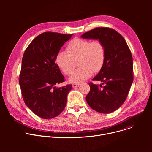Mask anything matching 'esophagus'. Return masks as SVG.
Masks as SVG:
<instances>
[{"label": "esophagus", "instance_id": "1", "mask_svg": "<svg viewBox=\"0 0 152 152\" xmlns=\"http://www.w3.org/2000/svg\"><path fill=\"white\" fill-rule=\"evenodd\" d=\"M79 85H80L79 83H73L72 86H73V88H76V87H78Z\"/></svg>", "mask_w": 152, "mask_h": 152}]
</instances>
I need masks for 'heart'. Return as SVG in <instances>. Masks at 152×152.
<instances>
[{
	"mask_svg": "<svg viewBox=\"0 0 152 152\" xmlns=\"http://www.w3.org/2000/svg\"><path fill=\"white\" fill-rule=\"evenodd\" d=\"M106 52L103 43L99 40L82 38L72 39L67 46V53L59 52L55 57L58 68L67 75L72 74L78 61L80 67L70 76V82L79 83L99 72L103 67Z\"/></svg>",
	"mask_w": 152,
	"mask_h": 152,
	"instance_id": "1",
	"label": "heart"
}]
</instances>
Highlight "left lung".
<instances>
[{
  "label": "left lung",
  "mask_w": 152,
  "mask_h": 152,
  "mask_svg": "<svg viewBox=\"0 0 152 152\" xmlns=\"http://www.w3.org/2000/svg\"><path fill=\"white\" fill-rule=\"evenodd\" d=\"M81 37L99 39L104 45L106 52L103 67L93 79L102 82V85L90 82V91L86 100L97 112L113 113L126 100L134 80L131 52L122 35L112 28H96Z\"/></svg>",
  "instance_id": "1"
}]
</instances>
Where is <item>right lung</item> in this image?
I'll return each instance as SVG.
<instances>
[{
	"label": "right lung",
	"mask_w": 152,
	"mask_h": 152,
	"mask_svg": "<svg viewBox=\"0 0 152 152\" xmlns=\"http://www.w3.org/2000/svg\"><path fill=\"white\" fill-rule=\"evenodd\" d=\"M73 34L46 32L34 38L25 50L19 77L21 94L26 106L37 116L51 119L66 107L72 85L60 88L65 81L55 57Z\"/></svg>",
	"instance_id": "right-lung-1"
}]
</instances>
